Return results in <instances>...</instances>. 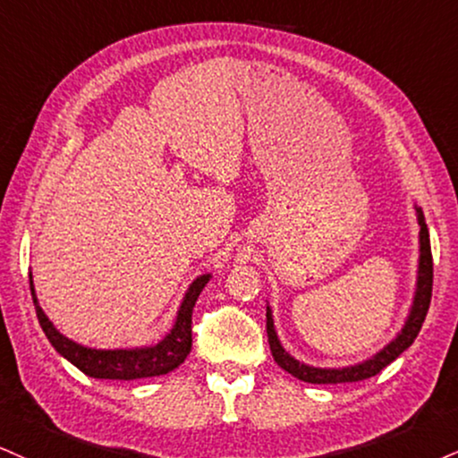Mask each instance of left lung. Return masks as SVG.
Here are the masks:
<instances>
[{
	"mask_svg": "<svg viewBox=\"0 0 458 458\" xmlns=\"http://www.w3.org/2000/svg\"><path fill=\"white\" fill-rule=\"evenodd\" d=\"M419 225H420V263H419V282H416V295H414V306L408 316V323L402 329L394 340L388 344L385 350L376 354L374 359L365 360V363L354 365V367H344V369H318V367H310L299 363L280 346L278 335H276L272 312L267 308V340L272 354L282 369L289 371L291 376L299 377L303 382H312V385H340V382H359L365 377H371L380 374L386 365H391L403 350L411 346V342L419 335L422 323H425V316L428 312V303H431V289H433V257H431V242H428V229L422 216V210L419 208Z\"/></svg>",
	"mask_w": 458,
	"mask_h": 458,
	"instance_id": "obj_1",
	"label": "left lung"
}]
</instances>
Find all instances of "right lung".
<instances>
[{
  "label": "right lung",
  "mask_w": 458,
  "mask_h": 458,
  "mask_svg": "<svg viewBox=\"0 0 458 458\" xmlns=\"http://www.w3.org/2000/svg\"><path fill=\"white\" fill-rule=\"evenodd\" d=\"M208 280H210V274L199 276L191 284V289L186 291L182 306L178 310L176 325L167 333L165 340H161L157 346L135 350H93L67 340V337H64L55 329L53 323L47 318V314L42 312V308L38 306L36 293H33V280H30V286L39 325H42V331L47 333L48 342L53 344L56 352L64 354L70 363H73L78 369L91 377H104V380H138V377L167 374V371L176 369L189 357L191 342H193V335H191L193 308L203 286L208 284Z\"/></svg>",
  "instance_id": "1"
}]
</instances>
